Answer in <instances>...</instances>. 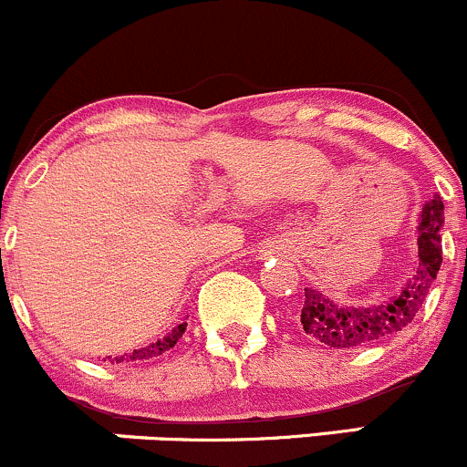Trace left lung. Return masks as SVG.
Here are the masks:
<instances>
[{
  "label": "left lung",
  "instance_id": "8db88e82",
  "mask_svg": "<svg viewBox=\"0 0 467 467\" xmlns=\"http://www.w3.org/2000/svg\"><path fill=\"white\" fill-rule=\"evenodd\" d=\"M443 203L434 197L425 203L417 225L419 261L401 290L375 304H343L321 290L306 288L301 327L312 341L335 350H355L399 335L417 317L432 281L441 268Z\"/></svg>",
  "mask_w": 467,
  "mask_h": 467
}]
</instances>
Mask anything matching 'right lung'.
<instances>
[{
    "label": "right lung",
    "instance_id": "add662e5",
    "mask_svg": "<svg viewBox=\"0 0 467 467\" xmlns=\"http://www.w3.org/2000/svg\"><path fill=\"white\" fill-rule=\"evenodd\" d=\"M186 321H183V324H179L175 330H171L168 332L166 337H163V339H157V341H152L150 346H143V348H140V350H132V352H128V355H121V357H115L112 358V363H130V361H146V358H152V357H159V355H163V352H168L171 350V348H175V343L182 339V335L183 332H186ZM110 358V357H109ZM106 361V358H104Z\"/></svg>",
    "mask_w": 467,
    "mask_h": 467
}]
</instances>
